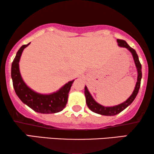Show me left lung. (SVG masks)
<instances>
[{
	"instance_id": "1",
	"label": "left lung",
	"mask_w": 154,
	"mask_h": 154,
	"mask_svg": "<svg viewBox=\"0 0 154 154\" xmlns=\"http://www.w3.org/2000/svg\"><path fill=\"white\" fill-rule=\"evenodd\" d=\"M117 42L118 43H119V45L120 47L128 48V50H129L130 52L132 53V57H133L134 58V63H135L137 69V72H138L137 81L135 88H134V90L133 92H132V94H131V96H130V97L125 101V102H124L121 104L117 105V106H110V107L104 106H102V105L98 104L97 102H96L94 99L92 98V97L91 96V94H90L89 91H88L87 87L85 86V99H86V104H87L88 108H89L92 111H93V112L98 113V114H100V115L115 116L118 114V113H121L122 111H123L124 109L127 108L130 104H132V102H133L134 99H135L137 94L139 90H140V88L141 79H142V65H141L140 60H139L137 54L135 50H134L133 48L130 47V46L128 45L125 41L117 39Z\"/></svg>"
}]
</instances>
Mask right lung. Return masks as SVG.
Listing matches in <instances>:
<instances>
[{"label": "right lung", "mask_w": 154, "mask_h": 154, "mask_svg": "<svg viewBox=\"0 0 154 154\" xmlns=\"http://www.w3.org/2000/svg\"><path fill=\"white\" fill-rule=\"evenodd\" d=\"M30 43L22 45L20 48L12 63L11 77L14 91L23 103L38 113H54L60 112L66 106L69 90L74 80L68 82L57 92L50 94L36 93L30 89L23 81L19 68V62L23 50Z\"/></svg>", "instance_id": "obj_1"}]
</instances>
